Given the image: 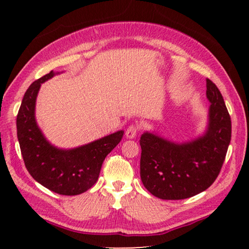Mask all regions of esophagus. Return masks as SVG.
I'll return each mask as SVG.
<instances>
[{
	"instance_id": "obj_1",
	"label": "esophagus",
	"mask_w": 249,
	"mask_h": 249,
	"mask_svg": "<svg viewBox=\"0 0 249 249\" xmlns=\"http://www.w3.org/2000/svg\"><path fill=\"white\" fill-rule=\"evenodd\" d=\"M138 133V126L137 125H129L127 129H126V137L127 138H135Z\"/></svg>"
}]
</instances>
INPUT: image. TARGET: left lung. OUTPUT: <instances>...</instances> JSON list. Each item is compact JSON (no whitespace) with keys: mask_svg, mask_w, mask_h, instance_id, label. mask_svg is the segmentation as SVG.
I'll use <instances>...</instances> for the list:
<instances>
[{"mask_svg":"<svg viewBox=\"0 0 249 249\" xmlns=\"http://www.w3.org/2000/svg\"><path fill=\"white\" fill-rule=\"evenodd\" d=\"M211 107L203 136L176 144L146 132L140 144L141 179L151 195L162 200L188 199L215 181L231 142V123L220 90L206 79Z\"/></svg>","mask_w":249,"mask_h":249,"instance_id":"left-lung-1","label":"left lung"}]
</instances>
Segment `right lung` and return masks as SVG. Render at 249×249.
I'll return each instance as SVG.
<instances>
[{"instance_id":"right-lung-1","label":"right lung","mask_w":249,"mask_h":249,"mask_svg":"<svg viewBox=\"0 0 249 249\" xmlns=\"http://www.w3.org/2000/svg\"><path fill=\"white\" fill-rule=\"evenodd\" d=\"M56 74L53 71L34 81L22 100L16 127L26 169L37 182L62 196L86 192L98 181L107 156L121 142L124 132L113 133L73 149H59L44 137L35 120V104L41 83Z\"/></svg>"}]
</instances>
